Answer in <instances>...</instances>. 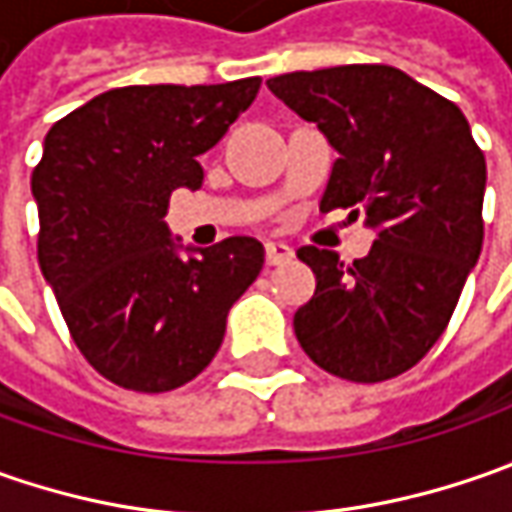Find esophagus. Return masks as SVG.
Here are the masks:
<instances>
[{"label": "esophagus", "mask_w": 512, "mask_h": 512, "mask_svg": "<svg viewBox=\"0 0 512 512\" xmlns=\"http://www.w3.org/2000/svg\"><path fill=\"white\" fill-rule=\"evenodd\" d=\"M265 259L267 265L276 267V265H287L290 259H293V250L287 245H279V242H267L265 245Z\"/></svg>", "instance_id": "1"}]
</instances>
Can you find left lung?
<instances>
[{"instance_id": "obj_1", "label": "left lung", "mask_w": 512, "mask_h": 512, "mask_svg": "<svg viewBox=\"0 0 512 512\" xmlns=\"http://www.w3.org/2000/svg\"><path fill=\"white\" fill-rule=\"evenodd\" d=\"M267 88L339 153L322 210L350 207L376 242L347 267L299 247L316 290L293 330L347 382H384L422 359L450 322L484 239V153L464 113L387 65L296 70Z\"/></svg>"}]
</instances>
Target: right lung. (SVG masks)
<instances>
[{"label":"right lung","mask_w":512,"mask_h":512,"mask_svg":"<svg viewBox=\"0 0 512 512\" xmlns=\"http://www.w3.org/2000/svg\"><path fill=\"white\" fill-rule=\"evenodd\" d=\"M259 85L253 76L116 88L45 136L30 179L39 267L82 356L125 390L165 393L196 379L265 265V247L250 236L185 247L165 222L170 193L202 187L199 156Z\"/></svg>","instance_id":"add662e5"}]
</instances>
